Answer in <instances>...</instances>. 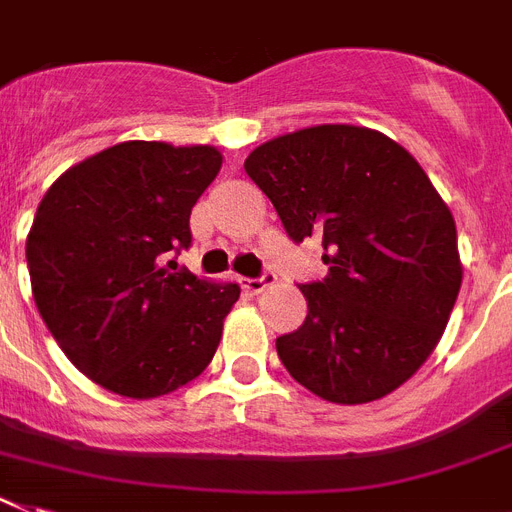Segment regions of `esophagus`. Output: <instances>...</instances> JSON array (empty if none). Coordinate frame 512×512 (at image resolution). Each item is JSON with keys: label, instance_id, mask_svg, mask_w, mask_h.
Wrapping results in <instances>:
<instances>
[{"label": "esophagus", "instance_id": "esophagus-1", "mask_svg": "<svg viewBox=\"0 0 512 512\" xmlns=\"http://www.w3.org/2000/svg\"><path fill=\"white\" fill-rule=\"evenodd\" d=\"M276 283V276L273 273H265L263 278H242V289L249 291V294H263L268 286Z\"/></svg>", "mask_w": 512, "mask_h": 512}]
</instances>
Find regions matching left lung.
Segmentation results:
<instances>
[{
	"label": "left lung",
	"instance_id": "8db88e82",
	"mask_svg": "<svg viewBox=\"0 0 512 512\" xmlns=\"http://www.w3.org/2000/svg\"><path fill=\"white\" fill-rule=\"evenodd\" d=\"M294 242L320 239L328 276L302 283L307 317L276 341L322 401L385 398L440 343L463 263L455 221L409 150L369 127L317 124L244 161Z\"/></svg>",
	"mask_w": 512,
	"mask_h": 512
}]
</instances>
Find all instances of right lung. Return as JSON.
Returning a JSON list of instances; mask_svg holds the SVG:
<instances>
[{"instance_id":"right-lung-1","label":"right lung","mask_w":512,"mask_h":512,"mask_svg":"<svg viewBox=\"0 0 512 512\" xmlns=\"http://www.w3.org/2000/svg\"><path fill=\"white\" fill-rule=\"evenodd\" d=\"M221 163L213 145L127 140L70 166L38 205L25 242L33 299L64 356L101 388L161 398L216 354L242 289L176 273L163 257L190 247L192 205Z\"/></svg>"}]
</instances>
